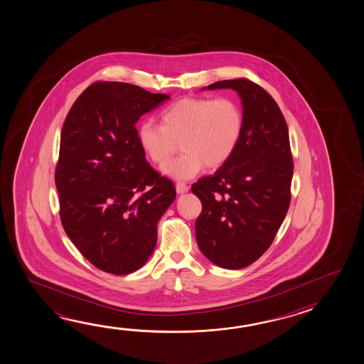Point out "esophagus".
Listing matches in <instances>:
<instances>
[{
    "mask_svg": "<svg viewBox=\"0 0 364 364\" xmlns=\"http://www.w3.org/2000/svg\"><path fill=\"white\" fill-rule=\"evenodd\" d=\"M189 191V188H188V185L184 184V183H178L176 184V191L179 193V194H184L186 191Z\"/></svg>",
    "mask_w": 364,
    "mask_h": 364,
    "instance_id": "34e87169",
    "label": "esophagus"
}]
</instances>
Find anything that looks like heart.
Here are the masks:
<instances>
[{
    "mask_svg": "<svg viewBox=\"0 0 364 364\" xmlns=\"http://www.w3.org/2000/svg\"><path fill=\"white\" fill-rule=\"evenodd\" d=\"M162 125L143 122L138 141L156 165H164L178 149L183 154L162 167L167 176L189 180L204 166H223L242 139L244 115L240 105L229 97H186L161 112Z\"/></svg>",
    "mask_w": 364,
    "mask_h": 364,
    "instance_id": "heart-1",
    "label": "heart"
}]
</instances>
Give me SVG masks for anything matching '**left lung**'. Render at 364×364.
Returning <instances> with one entry per match:
<instances>
[{"label": "left lung", "instance_id": "8db88e82", "mask_svg": "<svg viewBox=\"0 0 364 364\" xmlns=\"http://www.w3.org/2000/svg\"><path fill=\"white\" fill-rule=\"evenodd\" d=\"M207 90L237 92L244 129L230 160L191 185L202 202L196 237L212 263L239 269L269 248L287 216L294 170L289 130L274 98L248 79L221 80Z\"/></svg>", "mask_w": 364, "mask_h": 364}]
</instances>
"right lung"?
Listing matches in <instances>:
<instances>
[{
    "label": "right lung",
    "mask_w": 364,
    "mask_h": 364,
    "mask_svg": "<svg viewBox=\"0 0 364 364\" xmlns=\"http://www.w3.org/2000/svg\"><path fill=\"white\" fill-rule=\"evenodd\" d=\"M170 100L122 82H97L73 105L61 130L55 183L60 218L77 250L105 272L148 261L157 223L176 197L138 141L141 116Z\"/></svg>",
    "instance_id": "add662e5"
}]
</instances>
